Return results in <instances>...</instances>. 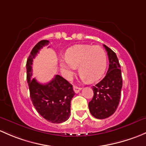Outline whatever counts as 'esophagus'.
Listing matches in <instances>:
<instances>
[{
	"mask_svg": "<svg viewBox=\"0 0 146 146\" xmlns=\"http://www.w3.org/2000/svg\"><path fill=\"white\" fill-rule=\"evenodd\" d=\"M73 89H74V92L76 93V94H78V93H79V91H81V89H82V88H79V87L76 86H74Z\"/></svg>",
	"mask_w": 146,
	"mask_h": 146,
	"instance_id": "esophagus-1",
	"label": "esophagus"
}]
</instances>
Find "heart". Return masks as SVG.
I'll return each instance as SVG.
<instances>
[{"label":"heart","instance_id":"b5f03b06","mask_svg":"<svg viewBox=\"0 0 146 146\" xmlns=\"http://www.w3.org/2000/svg\"><path fill=\"white\" fill-rule=\"evenodd\" d=\"M63 76L70 80L79 67L82 80L95 82L101 79L107 67V55L100 46L76 45L70 48L65 54V60L60 61Z\"/></svg>","mask_w":146,"mask_h":146}]
</instances>
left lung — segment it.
<instances>
[{"label": "left lung", "instance_id": "8db88e82", "mask_svg": "<svg viewBox=\"0 0 146 146\" xmlns=\"http://www.w3.org/2000/svg\"><path fill=\"white\" fill-rule=\"evenodd\" d=\"M109 58V68L104 78L93 86L94 97L88 103L90 112L100 119L115 113L119 103L122 87L121 69L116 53L103 45Z\"/></svg>", "mask_w": 146, "mask_h": 146}]
</instances>
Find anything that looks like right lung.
<instances>
[{"label":"right lung","mask_w":146,"mask_h":146,"mask_svg":"<svg viewBox=\"0 0 146 146\" xmlns=\"http://www.w3.org/2000/svg\"><path fill=\"white\" fill-rule=\"evenodd\" d=\"M49 40H42L31 50L27 61V79L30 98L37 112L52 123H62L70 117L71 100L74 96L72 85L60 75L48 84L38 83L32 76V62L40 48L48 46Z\"/></svg>","instance_id":"add662e5"}]
</instances>
